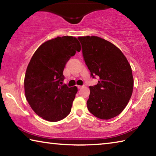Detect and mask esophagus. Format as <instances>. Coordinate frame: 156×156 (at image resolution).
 Instances as JSON below:
<instances>
[{
  "mask_svg": "<svg viewBox=\"0 0 156 156\" xmlns=\"http://www.w3.org/2000/svg\"><path fill=\"white\" fill-rule=\"evenodd\" d=\"M77 87H78V89H81L82 87H82V86H80V85H78V86H77Z\"/></svg>",
  "mask_w": 156,
  "mask_h": 156,
  "instance_id": "34e87169",
  "label": "esophagus"
}]
</instances>
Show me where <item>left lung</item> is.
I'll return each instance as SVG.
<instances>
[{
    "instance_id": "8db88e82",
    "label": "left lung",
    "mask_w": 156,
    "mask_h": 156,
    "mask_svg": "<svg viewBox=\"0 0 156 156\" xmlns=\"http://www.w3.org/2000/svg\"><path fill=\"white\" fill-rule=\"evenodd\" d=\"M91 77L100 78L89 86L87 102L89 112L102 120L114 118L130 100L133 87L131 66L122 52L110 42L98 36L78 37Z\"/></svg>"
}]
</instances>
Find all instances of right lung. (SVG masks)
Masks as SVG:
<instances>
[{"label":"right lung","mask_w":156,"mask_h":156,"mask_svg":"<svg viewBox=\"0 0 156 156\" xmlns=\"http://www.w3.org/2000/svg\"><path fill=\"white\" fill-rule=\"evenodd\" d=\"M80 49L75 37H57L42 44L31 58L25 76V96L34 112L43 119L57 122L71 112L78 89L62 85L63 70Z\"/></svg>","instance_id":"obj_1"}]
</instances>
